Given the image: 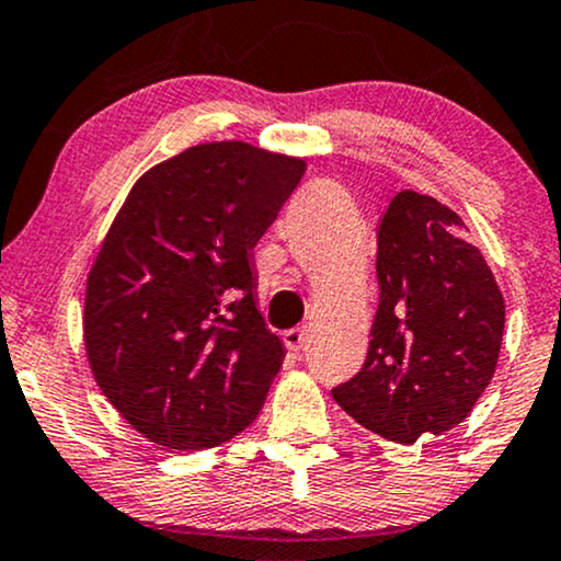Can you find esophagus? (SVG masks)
Returning <instances> with one entry per match:
<instances>
[{
	"label": "esophagus",
	"instance_id": "obj_1",
	"mask_svg": "<svg viewBox=\"0 0 561 561\" xmlns=\"http://www.w3.org/2000/svg\"><path fill=\"white\" fill-rule=\"evenodd\" d=\"M285 347L293 350V353H298V350H302V345H306L308 340V329L306 327H298V329H289V332H285Z\"/></svg>",
	"mask_w": 561,
	"mask_h": 561
}]
</instances>
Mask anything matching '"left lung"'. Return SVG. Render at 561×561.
I'll return each mask as SVG.
<instances>
[{"instance_id":"left-lung-1","label":"left lung","mask_w":561,"mask_h":561,"mask_svg":"<svg viewBox=\"0 0 561 561\" xmlns=\"http://www.w3.org/2000/svg\"><path fill=\"white\" fill-rule=\"evenodd\" d=\"M468 227L431 195L402 191L379 225L381 300L366 366L336 404L389 442L460 426L494 379L504 298Z\"/></svg>"}]
</instances>
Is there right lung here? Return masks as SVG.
<instances>
[{"mask_svg": "<svg viewBox=\"0 0 561 561\" xmlns=\"http://www.w3.org/2000/svg\"><path fill=\"white\" fill-rule=\"evenodd\" d=\"M306 159L245 140L140 174L85 279L83 345L112 408L167 449L219 447L259 417L285 345L255 306L251 251Z\"/></svg>", "mask_w": 561, "mask_h": 561, "instance_id": "1", "label": "right lung"}]
</instances>
